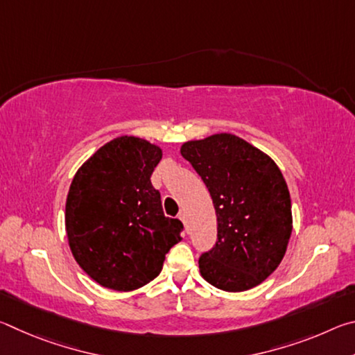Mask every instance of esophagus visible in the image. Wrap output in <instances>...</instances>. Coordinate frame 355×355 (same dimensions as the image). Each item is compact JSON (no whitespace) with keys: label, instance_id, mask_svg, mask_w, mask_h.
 <instances>
[{"label":"esophagus","instance_id":"esophagus-1","mask_svg":"<svg viewBox=\"0 0 355 355\" xmlns=\"http://www.w3.org/2000/svg\"><path fill=\"white\" fill-rule=\"evenodd\" d=\"M178 219L183 222L184 228H186V230H188V218H186V214H184V213H180V214H178Z\"/></svg>","mask_w":355,"mask_h":355}]
</instances>
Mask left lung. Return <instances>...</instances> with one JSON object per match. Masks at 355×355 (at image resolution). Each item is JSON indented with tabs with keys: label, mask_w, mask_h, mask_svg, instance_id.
Wrapping results in <instances>:
<instances>
[{
	"label": "left lung",
	"mask_w": 355,
	"mask_h": 355,
	"mask_svg": "<svg viewBox=\"0 0 355 355\" xmlns=\"http://www.w3.org/2000/svg\"><path fill=\"white\" fill-rule=\"evenodd\" d=\"M180 152L207 184L218 216V241L199 258L202 277L232 293L260 285L277 269L293 230L277 164L230 133L188 141Z\"/></svg>",
	"instance_id": "left-lung-1"
}]
</instances>
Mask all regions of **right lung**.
<instances>
[{
    "label": "right lung",
    "mask_w": 355,
    "mask_h": 355,
    "mask_svg": "<svg viewBox=\"0 0 355 355\" xmlns=\"http://www.w3.org/2000/svg\"><path fill=\"white\" fill-rule=\"evenodd\" d=\"M163 150L135 136L100 147L71 180L65 232L76 263L98 285L133 291L163 269L183 224L166 218L150 177Z\"/></svg>",
    "instance_id": "add662e5"
}]
</instances>
